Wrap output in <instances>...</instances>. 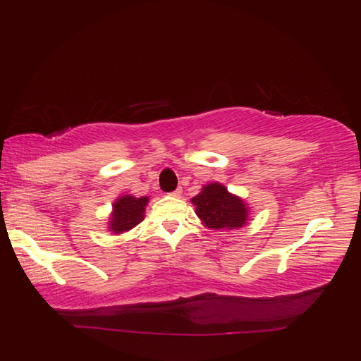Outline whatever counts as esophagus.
I'll list each match as a JSON object with an SVG mask.
<instances>
[{"label":"esophagus","instance_id":"34e87169","mask_svg":"<svg viewBox=\"0 0 361 361\" xmlns=\"http://www.w3.org/2000/svg\"><path fill=\"white\" fill-rule=\"evenodd\" d=\"M172 197H180L182 195V189H176L174 192H171Z\"/></svg>","mask_w":361,"mask_h":361}]
</instances>
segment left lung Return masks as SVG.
I'll return each mask as SVG.
<instances>
[{"label": "left lung", "mask_w": 361, "mask_h": 361, "mask_svg": "<svg viewBox=\"0 0 361 361\" xmlns=\"http://www.w3.org/2000/svg\"><path fill=\"white\" fill-rule=\"evenodd\" d=\"M195 214L207 228L238 230L248 224L251 209L241 197L231 194L220 182H210L192 197Z\"/></svg>", "instance_id": "1"}]
</instances>
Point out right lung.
I'll use <instances>...</instances> for the list:
<instances>
[{
    "mask_svg": "<svg viewBox=\"0 0 361 361\" xmlns=\"http://www.w3.org/2000/svg\"><path fill=\"white\" fill-rule=\"evenodd\" d=\"M147 204H149V197H135L131 194L118 197L113 202V210L108 216V231H111L113 235H120L135 228L145 220Z\"/></svg>",
    "mask_w": 361,
    "mask_h": 361,
    "instance_id": "right-lung-1",
    "label": "right lung"
}]
</instances>
